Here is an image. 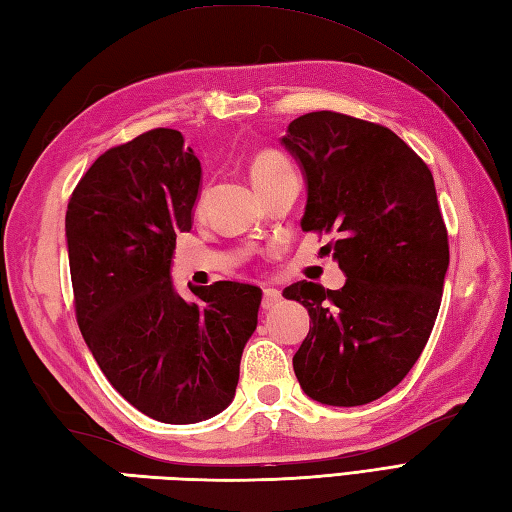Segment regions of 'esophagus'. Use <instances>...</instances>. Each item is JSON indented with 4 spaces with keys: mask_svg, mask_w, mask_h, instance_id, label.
Wrapping results in <instances>:
<instances>
[{
    "mask_svg": "<svg viewBox=\"0 0 512 512\" xmlns=\"http://www.w3.org/2000/svg\"><path fill=\"white\" fill-rule=\"evenodd\" d=\"M279 301H281V290L264 288V297H262V308L264 310H273Z\"/></svg>",
    "mask_w": 512,
    "mask_h": 512,
    "instance_id": "esophagus-1",
    "label": "esophagus"
}]
</instances>
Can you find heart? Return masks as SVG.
I'll return each instance as SVG.
<instances>
[{
    "mask_svg": "<svg viewBox=\"0 0 512 512\" xmlns=\"http://www.w3.org/2000/svg\"><path fill=\"white\" fill-rule=\"evenodd\" d=\"M284 167H288V162L279 154H275V151H262V154L255 156L253 165H250V178H253V182L257 184L264 178L273 176V173L281 171Z\"/></svg>",
    "mask_w": 512,
    "mask_h": 512,
    "instance_id": "heart-1",
    "label": "heart"
}]
</instances>
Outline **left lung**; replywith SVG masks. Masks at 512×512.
Listing matches in <instances>:
<instances>
[{"label":"left lung","instance_id":"1","mask_svg":"<svg viewBox=\"0 0 512 512\" xmlns=\"http://www.w3.org/2000/svg\"><path fill=\"white\" fill-rule=\"evenodd\" d=\"M281 145L308 184L301 228L339 235L325 253L347 277L284 290L310 314L292 367L312 400L367 405L409 374L438 317L449 237L436 184L405 140L347 114H303Z\"/></svg>","mask_w":512,"mask_h":512}]
</instances>
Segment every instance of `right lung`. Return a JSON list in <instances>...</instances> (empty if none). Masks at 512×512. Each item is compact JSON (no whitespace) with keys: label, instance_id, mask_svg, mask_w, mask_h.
Here are the masks:
<instances>
[{"label":"right lung","instance_id":"1","mask_svg":"<svg viewBox=\"0 0 512 512\" xmlns=\"http://www.w3.org/2000/svg\"><path fill=\"white\" fill-rule=\"evenodd\" d=\"M200 160L178 129H151L107 149L76 184L65 213L74 310L112 387L145 416L193 424L235 396L262 290L237 281H171L176 235L191 231Z\"/></svg>","mask_w":512,"mask_h":512}]
</instances>
